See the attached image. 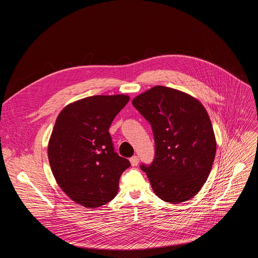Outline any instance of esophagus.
I'll use <instances>...</instances> for the list:
<instances>
[{"mask_svg": "<svg viewBox=\"0 0 258 258\" xmlns=\"http://www.w3.org/2000/svg\"><path fill=\"white\" fill-rule=\"evenodd\" d=\"M130 161H131L132 166H137V165L139 164V157H138V156H133V157L130 159Z\"/></svg>", "mask_w": 258, "mask_h": 258, "instance_id": "obj_1", "label": "esophagus"}]
</instances>
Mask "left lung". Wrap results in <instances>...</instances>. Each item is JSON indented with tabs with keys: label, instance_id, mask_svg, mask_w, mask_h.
I'll return each mask as SVG.
<instances>
[{
	"label": "left lung",
	"instance_id": "8db88e82",
	"mask_svg": "<svg viewBox=\"0 0 258 258\" xmlns=\"http://www.w3.org/2000/svg\"><path fill=\"white\" fill-rule=\"evenodd\" d=\"M133 105L154 135V160L141 165L154 193L172 204L190 200L207 180L216 152L206 109L191 95L163 86L138 95Z\"/></svg>",
	"mask_w": 258,
	"mask_h": 258
}]
</instances>
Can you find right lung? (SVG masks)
<instances>
[{"instance_id":"right-lung-1","label":"right lung","mask_w":258,"mask_h":258,"mask_svg":"<svg viewBox=\"0 0 258 258\" xmlns=\"http://www.w3.org/2000/svg\"><path fill=\"white\" fill-rule=\"evenodd\" d=\"M126 95H98L68 104L59 113L48 145L53 175L76 203L97 208L117 194L119 177L131 166L114 152L108 130L127 104Z\"/></svg>"}]
</instances>
